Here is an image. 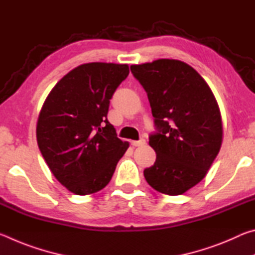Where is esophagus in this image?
<instances>
[{"instance_id":"34e87169","label":"esophagus","mask_w":255,"mask_h":255,"mask_svg":"<svg viewBox=\"0 0 255 255\" xmlns=\"http://www.w3.org/2000/svg\"><path fill=\"white\" fill-rule=\"evenodd\" d=\"M145 144H146V140L144 139V138H140L139 140H132L131 141L132 146H143Z\"/></svg>"}]
</instances>
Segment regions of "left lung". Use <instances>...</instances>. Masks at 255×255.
Here are the masks:
<instances>
[{"mask_svg": "<svg viewBox=\"0 0 255 255\" xmlns=\"http://www.w3.org/2000/svg\"><path fill=\"white\" fill-rule=\"evenodd\" d=\"M130 71L147 93L156 128L149 136L156 161L144 170L145 179L164 195H182L205 178L221 149L217 101L199 73L181 60L157 59Z\"/></svg>", "mask_w": 255, "mask_h": 255, "instance_id": "1", "label": "left lung"}]
</instances>
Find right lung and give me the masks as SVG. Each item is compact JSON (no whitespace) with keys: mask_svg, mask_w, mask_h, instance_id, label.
<instances>
[{"mask_svg":"<svg viewBox=\"0 0 255 255\" xmlns=\"http://www.w3.org/2000/svg\"><path fill=\"white\" fill-rule=\"evenodd\" d=\"M128 74L126 64H83L54 86L41 108L38 146L51 173L75 195L105 188L128 148L107 119L110 99Z\"/></svg>","mask_w":255,"mask_h":255,"instance_id":"right-lung-1","label":"right lung"}]
</instances>
